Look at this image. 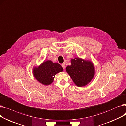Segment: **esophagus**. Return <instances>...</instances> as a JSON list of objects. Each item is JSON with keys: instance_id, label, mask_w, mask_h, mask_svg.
Returning a JSON list of instances; mask_svg holds the SVG:
<instances>
[{"instance_id": "1", "label": "esophagus", "mask_w": 126, "mask_h": 126, "mask_svg": "<svg viewBox=\"0 0 126 126\" xmlns=\"http://www.w3.org/2000/svg\"><path fill=\"white\" fill-rule=\"evenodd\" d=\"M61 66H62V67H63V68L64 69L65 68V64L64 63H63V64H62L61 65Z\"/></svg>"}]
</instances>
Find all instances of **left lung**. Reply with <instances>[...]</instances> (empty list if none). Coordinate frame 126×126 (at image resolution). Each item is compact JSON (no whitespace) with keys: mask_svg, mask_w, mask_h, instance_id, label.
Segmentation results:
<instances>
[{"mask_svg":"<svg viewBox=\"0 0 126 126\" xmlns=\"http://www.w3.org/2000/svg\"><path fill=\"white\" fill-rule=\"evenodd\" d=\"M71 65L67 66L66 70L75 84L78 87L87 85L94 75V67L92 63L76 58L71 60Z\"/></svg>","mask_w":126,"mask_h":126,"instance_id":"obj_1","label":"left lung"}]
</instances>
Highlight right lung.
Returning <instances> with one entry per match:
<instances>
[{
  "label": "right lung",
  "mask_w": 126,
  "mask_h": 126,
  "mask_svg": "<svg viewBox=\"0 0 126 126\" xmlns=\"http://www.w3.org/2000/svg\"><path fill=\"white\" fill-rule=\"evenodd\" d=\"M33 70L38 81L44 85H48L54 81L55 75L63 71V68L59 64L48 60L44 62L38 67H35Z\"/></svg>",
  "instance_id": "1"
}]
</instances>
